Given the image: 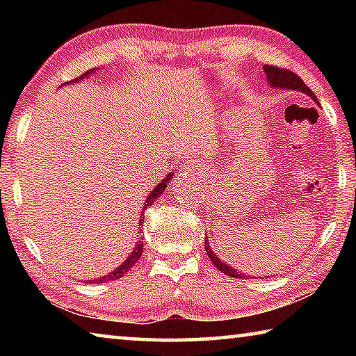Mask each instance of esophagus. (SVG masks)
<instances>
[{"label":"esophagus","instance_id":"1","mask_svg":"<svg viewBox=\"0 0 356 356\" xmlns=\"http://www.w3.org/2000/svg\"><path fill=\"white\" fill-rule=\"evenodd\" d=\"M182 170L193 171L195 174H197V176H202V174H204V168L201 165L195 163V161H191V160H188V161L185 160V163L182 165Z\"/></svg>","mask_w":356,"mask_h":356}]
</instances>
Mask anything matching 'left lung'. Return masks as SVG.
I'll return each mask as SVG.
<instances>
[{
	"instance_id": "left-lung-1",
	"label": "left lung",
	"mask_w": 356,
	"mask_h": 356,
	"mask_svg": "<svg viewBox=\"0 0 356 356\" xmlns=\"http://www.w3.org/2000/svg\"><path fill=\"white\" fill-rule=\"evenodd\" d=\"M264 72H265V75H267V80L270 81V84H272L273 88L293 89V91L305 92V94H308L309 97H312V100L317 102V97L314 95V92H312L311 89L303 83V80H301V78L297 74H293L292 70L275 67V65L265 64L264 65ZM204 246H206V251H207L209 259L213 262V265L220 270V272H222V273L227 275V276H232V278H243V276H245L243 273L237 272L236 268L229 267L227 264H225L222 261H220L218 257H216L213 250L210 248V243H209L207 237H204Z\"/></svg>"
}]
</instances>
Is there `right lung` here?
<instances>
[{
    "mask_svg": "<svg viewBox=\"0 0 356 356\" xmlns=\"http://www.w3.org/2000/svg\"><path fill=\"white\" fill-rule=\"evenodd\" d=\"M94 70V69H92ZM92 70H88V72H84V74L80 76V80L83 76H88L89 74H91ZM171 179V174L170 176H168L163 182H160L159 185L155 186V188L152 190V193H150V195L147 196V200H146V202H144V206H143V210L144 209H147L150 204H152L156 197H159L161 193L165 191V188H166V182L168 180ZM141 218H144L143 216V212H141ZM141 254H143V243L141 242H138L136 243V246H135V250H134V252H131V254L127 257V261H125L122 265H120V267H118L116 270H113V272L110 273V275H106V276H102V278H99V280H92V281H89V284H91V282H106V281H114V280H119V278H122V276L129 272V270L134 267V265L138 262V259L141 257Z\"/></svg>",
    "mask_w": 356,
    "mask_h": 356,
    "instance_id": "1",
    "label": "right lung"
}]
</instances>
